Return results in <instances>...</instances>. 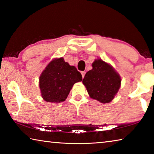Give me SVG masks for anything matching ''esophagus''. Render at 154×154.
<instances>
[{
    "mask_svg": "<svg viewBox=\"0 0 154 154\" xmlns=\"http://www.w3.org/2000/svg\"><path fill=\"white\" fill-rule=\"evenodd\" d=\"M81 73H82V77L83 78L84 77V76H85V71H82V72H81Z\"/></svg>",
    "mask_w": 154,
    "mask_h": 154,
    "instance_id": "obj_1",
    "label": "esophagus"
}]
</instances>
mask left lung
<instances>
[{
    "label": "left lung",
    "instance_id": "obj_1",
    "mask_svg": "<svg viewBox=\"0 0 154 154\" xmlns=\"http://www.w3.org/2000/svg\"><path fill=\"white\" fill-rule=\"evenodd\" d=\"M92 69L88 71L82 81L90 98L103 104L113 100L121 86V77L110 64L96 59Z\"/></svg>",
    "mask_w": 154,
    "mask_h": 154
}]
</instances>
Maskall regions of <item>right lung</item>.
Segmentation results:
<instances>
[{
	"label": "right lung",
	"instance_id": "obj_1",
	"mask_svg": "<svg viewBox=\"0 0 154 154\" xmlns=\"http://www.w3.org/2000/svg\"><path fill=\"white\" fill-rule=\"evenodd\" d=\"M82 74L63 58L52 60L39 77L41 96L46 102L60 103L66 100L75 83L82 82Z\"/></svg>",
	"mask_w": 154,
	"mask_h": 154
}]
</instances>
